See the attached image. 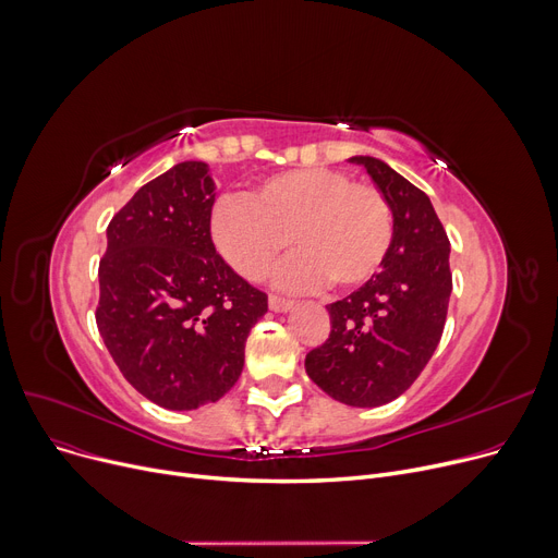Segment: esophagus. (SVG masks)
I'll return each mask as SVG.
<instances>
[{"instance_id": "34e87169", "label": "esophagus", "mask_w": 558, "mask_h": 558, "mask_svg": "<svg viewBox=\"0 0 558 558\" xmlns=\"http://www.w3.org/2000/svg\"><path fill=\"white\" fill-rule=\"evenodd\" d=\"M270 308L272 311H277V313H283V311H288V308H292L294 306V302L292 300H288V298H281V294H270Z\"/></svg>"}]
</instances>
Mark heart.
Listing matches in <instances>:
<instances>
[{
  "instance_id": "obj_1",
  "label": "heart",
  "mask_w": 558,
  "mask_h": 558,
  "mask_svg": "<svg viewBox=\"0 0 558 558\" xmlns=\"http://www.w3.org/2000/svg\"><path fill=\"white\" fill-rule=\"evenodd\" d=\"M214 241L243 277L264 279L292 247L279 272L290 288L353 290L383 266L395 236L385 193L349 173L313 167L275 173L247 198L222 201L211 218Z\"/></svg>"
}]
</instances>
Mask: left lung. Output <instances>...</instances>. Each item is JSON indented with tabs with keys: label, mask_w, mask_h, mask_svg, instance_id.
<instances>
[{
	"label": "left lung",
	"mask_w": 558,
	"mask_h": 558,
	"mask_svg": "<svg viewBox=\"0 0 558 558\" xmlns=\"http://www.w3.org/2000/svg\"><path fill=\"white\" fill-rule=\"evenodd\" d=\"M365 167L395 216L383 270L329 308L331 333L306 353V374L331 399L376 408L399 399L433 357L452 290L450 241L433 203L376 157Z\"/></svg>",
	"instance_id": "left-lung-1"
}]
</instances>
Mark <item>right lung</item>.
<instances>
[{
	"label": "right lung",
	"mask_w": 558,
	"mask_h": 558,
	"mask_svg": "<svg viewBox=\"0 0 558 558\" xmlns=\"http://www.w3.org/2000/svg\"><path fill=\"white\" fill-rule=\"evenodd\" d=\"M214 201L205 161L175 163L112 216L98 264V333L123 378L167 410L222 399L268 311V294L216 252Z\"/></svg>",
	"instance_id": "1"
}]
</instances>
